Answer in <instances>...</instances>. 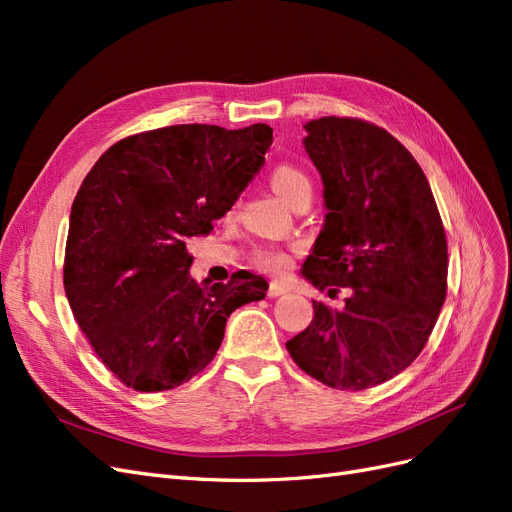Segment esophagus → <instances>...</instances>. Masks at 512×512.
Here are the masks:
<instances>
[{
  "label": "esophagus",
  "instance_id": "esophagus-1",
  "mask_svg": "<svg viewBox=\"0 0 512 512\" xmlns=\"http://www.w3.org/2000/svg\"><path fill=\"white\" fill-rule=\"evenodd\" d=\"M288 292V286H284L282 282H271L269 284V297H282V294Z\"/></svg>",
  "mask_w": 512,
  "mask_h": 512
}]
</instances>
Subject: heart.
Segmentation results:
<instances>
[{"instance_id": "b5f03b06", "label": "heart", "mask_w": 512, "mask_h": 512, "mask_svg": "<svg viewBox=\"0 0 512 512\" xmlns=\"http://www.w3.org/2000/svg\"><path fill=\"white\" fill-rule=\"evenodd\" d=\"M271 183L275 192L280 194L286 203H294L301 194L312 192V181L297 166H277L273 170ZM292 250H284V247H258V250L252 254V265L260 271L267 273H284L290 262H292Z\"/></svg>"}]
</instances>
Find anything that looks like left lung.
<instances>
[{
    "instance_id": "1",
    "label": "left lung",
    "mask_w": 512,
    "mask_h": 512,
    "mask_svg": "<svg viewBox=\"0 0 512 512\" xmlns=\"http://www.w3.org/2000/svg\"><path fill=\"white\" fill-rule=\"evenodd\" d=\"M327 218L303 275L342 309L314 301L309 327L286 342L307 376L363 391L404 371L436 327L446 299V235L429 181L384 128L356 117L305 123Z\"/></svg>"
}]
</instances>
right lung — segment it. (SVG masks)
<instances>
[{"mask_svg":"<svg viewBox=\"0 0 512 512\" xmlns=\"http://www.w3.org/2000/svg\"><path fill=\"white\" fill-rule=\"evenodd\" d=\"M273 143L267 123L226 130L181 123L121 138L72 203L64 288L91 348L134 391L177 389L218 352L228 316L269 284L190 277L185 241L209 235Z\"/></svg>","mask_w":512,"mask_h":512,"instance_id":"obj_1","label":"right lung"}]
</instances>
